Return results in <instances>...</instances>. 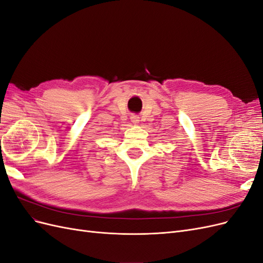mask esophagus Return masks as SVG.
I'll return each mask as SVG.
<instances>
[{
	"label": "esophagus",
	"mask_w": 263,
	"mask_h": 263,
	"mask_svg": "<svg viewBox=\"0 0 263 263\" xmlns=\"http://www.w3.org/2000/svg\"><path fill=\"white\" fill-rule=\"evenodd\" d=\"M130 119H132L133 123H138V122H139V117H138L137 115H135V114H133V115L130 116Z\"/></svg>",
	"instance_id": "esophagus-1"
}]
</instances>
